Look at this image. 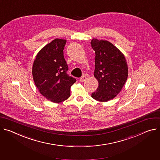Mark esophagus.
I'll list each match as a JSON object with an SVG mask.
<instances>
[{
  "mask_svg": "<svg viewBox=\"0 0 160 160\" xmlns=\"http://www.w3.org/2000/svg\"><path fill=\"white\" fill-rule=\"evenodd\" d=\"M86 78H87V77L83 75V76H82V77L80 78V81L82 82H84V81L86 80Z\"/></svg>",
  "mask_w": 160,
  "mask_h": 160,
  "instance_id": "1",
  "label": "esophagus"
}]
</instances>
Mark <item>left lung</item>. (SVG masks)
<instances>
[{
    "label": "left lung",
    "instance_id": "1",
    "mask_svg": "<svg viewBox=\"0 0 160 160\" xmlns=\"http://www.w3.org/2000/svg\"><path fill=\"white\" fill-rule=\"evenodd\" d=\"M91 45L96 54L94 76L99 83L91 96L106 102L114 98L123 88L128 75V64L123 53L110 42L94 38Z\"/></svg>",
    "mask_w": 160,
    "mask_h": 160
}]
</instances>
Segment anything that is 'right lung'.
<instances>
[{
	"label": "right lung",
	"mask_w": 160,
	"mask_h": 160,
	"mask_svg": "<svg viewBox=\"0 0 160 160\" xmlns=\"http://www.w3.org/2000/svg\"><path fill=\"white\" fill-rule=\"evenodd\" d=\"M66 40L55 39L37 54L32 77L39 92L53 103H61L70 96V88L76 79L67 74L68 66L64 57Z\"/></svg>",
	"instance_id": "right-lung-1"
}]
</instances>
